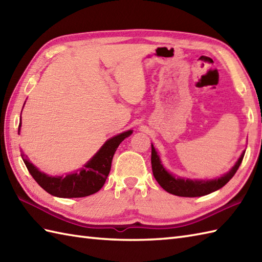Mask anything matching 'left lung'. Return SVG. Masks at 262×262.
Segmentation results:
<instances>
[{
    "instance_id": "8db88e82",
    "label": "left lung",
    "mask_w": 262,
    "mask_h": 262,
    "mask_svg": "<svg viewBox=\"0 0 262 262\" xmlns=\"http://www.w3.org/2000/svg\"><path fill=\"white\" fill-rule=\"evenodd\" d=\"M244 157V152L237 160L235 165L233 166L230 172H227L223 177L214 180H191V179H182V178H176L169 173L164 169L163 164L161 163L160 157L158 152L155 151L154 146L152 145V155H151V163H152V171L155 180L159 182V185L162 187L165 191H168L172 194L180 197H200L219 190L223 186L229 182L232 177L235 174L238 166L242 163Z\"/></svg>"
}]
</instances>
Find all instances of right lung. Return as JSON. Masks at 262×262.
<instances>
[{
    "mask_svg": "<svg viewBox=\"0 0 262 262\" xmlns=\"http://www.w3.org/2000/svg\"><path fill=\"white\" fill-rule=\"evenodd\" d=\"M20 127L21 119L18 133H20ZM132 133L133 130L124 132L110 138L84 165V168L65 177H49L39 171L24 153H21V158L33 179L48 193L59 198L86 197L98 192L102 188L110 172L111 161L117 147Z\"/></svg>",
    "mask_w": 262,
    "mask_h": 262,
    "instance_id": "add662e5",
    "label": "right lung"
}]
</instances>
